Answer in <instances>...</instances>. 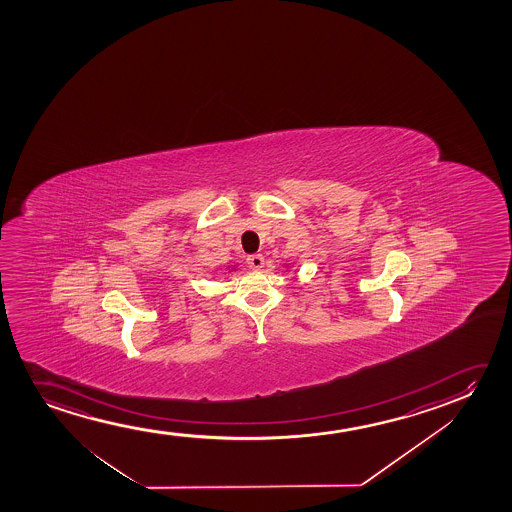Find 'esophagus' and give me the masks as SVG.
Wrapping results in <instances>:
<instances>
[{"instance_id": "1", "label": "esophagus", "mask_w": 512, "mask_h": 512, "mask_svg": "<svg viewBox=\"0 0 512 512\" xmlns=\"http://www.w3.org/2000/svg\"><path fill=\"white\" fill-rule=\"evenodd\" d=\"M246 264H248V267L250 269H262L264 267V257L262 255H250L248 259H246Z\"/></svg>"}]
</instances>
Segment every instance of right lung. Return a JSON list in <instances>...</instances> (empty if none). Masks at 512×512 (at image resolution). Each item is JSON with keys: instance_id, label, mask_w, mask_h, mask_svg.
I'll use <instances>...</instances> for the list:
<instances>
[{"instance_id": "right-lung-1", "label": "right lung", "mask_w": 512, "mask_h": 512, "mask_svg": "<svg viewBox=\"0 0 512 512\" xmlns=\"http://www.w3.org/2000/svg\"><path fill=\"white\" fill-rule=\"evenodd\" d=\"M231 271H236V266L229 267V273H231Z\"/></svg>"}]
</instances>
